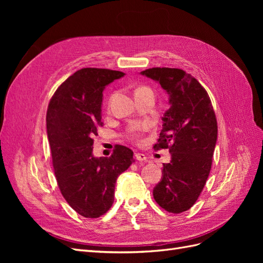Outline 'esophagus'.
Returning <instances> with one entry per match:
<instances>
[{
    "label": "esophagus",
    "instance_id": "34e87169",
    "mask_svg": "<svg viewBox=\"0 0 263 263\" xmlns=\"http://www.w3.org/2000/svg\"><path fill=\"white\" fill-rule=\"evenodd\" d=\"M135 158H136V160H138V161H145L147 159V157L144 154H139V153L135 154Z\"/></svg>",
    "mask_w": 263,
    "mask_h": 263
}]
</instances>
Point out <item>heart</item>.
<instances>
[{
	"label": "heart",
	"mask_w": 263,
	"mask_h": 263,
	"mask_svg": "<svg viewBox=\"0 0 263 263\" xmlns=\"http://www.w3.org/2000/svg\"><path fill=\"white\" fill-rule=\"evenodd\" d=\"M141 89H147V87H140L138 90H141ZM126 136L129 139H135L136 137H138V127H130V128L127 130Z\"/></svg>",
	"instance_id": "1"
}]
</instances>
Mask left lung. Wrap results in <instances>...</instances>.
<instances>
[{
    "mask_svg": "<svg viewBox=\"0 0 263 263\" xmlns=\"http://www.w3.org/2000/svg\"><path fill=\"white\" fill-rule=\"evenodd\" d=\"M160 83L170 107L155 150L169 149L162 179L154 189L155 201L179 214L195 204L212 168L217 121L208 92L194 77L176 68H151L140 72Z\"/></svg>",
    "mask_w": 263,
    "mask_h": 263,
    "instance_id": "8db88e82",
    "label": "left lung"
}]
</instances>
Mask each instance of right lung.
<instances>
[{
  "instance_id": "right-lung-1",
  "label": "right lung",
  "mask_w": 263,
  "mask_h": 263,
  "mask_svg": "<svg viewBox=\"0 0 263 263\" xmlns=\"http://www.w3.org/2000/svg\"><path fill=\"white\" fill-rule=\"evenodd\" d=\"M121 71L83 68L54 92L47 109V134L62 196L78 214L98 218L113 205L119 174L134 162L133 151L116 146L110 157L93 156V136L102 126L103 90Z\"/></svg>"
}]
</instances>
